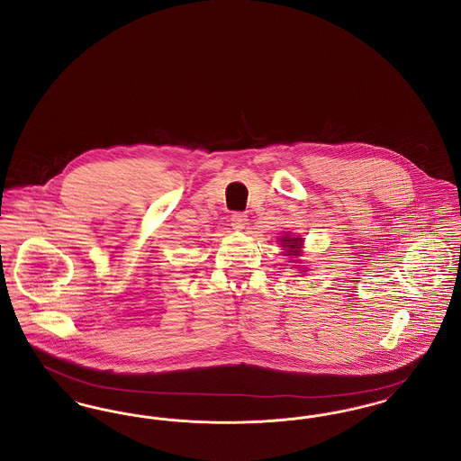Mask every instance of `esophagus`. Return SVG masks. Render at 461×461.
<instances>
[{"label": "esophagus", "instance_id": "esophagus-1", "mask_svg": "<svg viewBox=\"0 0 461 461\" xmlns=\"http://www.w3.org/2000/svg\"><path fill=\"white\" fill-rule=\"evenodd\" d=\"M230 221H231V226L235 230H243L245 224H247V214L245 212H233Z\"/></svg>", "mask_w": 461, "mask_h": 461}]
</instances>
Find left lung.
<instances>
[{
  "label": "left lung",
  "mask_w": 461,
  "mask_h": 461,
  "mask_svg": "<svg viewBox=\"0 0 461 461\" xmlns=\"http://www.w3.org/2000/svg\"><path fill=\"white\" fill-rule=\"evenodd\" d=\"M284 247H288L290 250H286V256H297L299 254V245H301V239H290V237H282Z\"/></svg>",
  "instance_id": "8db88e82"
}]
</instances>
